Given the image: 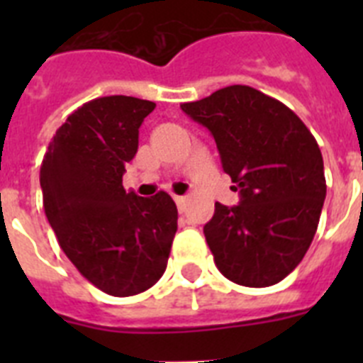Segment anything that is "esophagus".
<instances>
[{"label":"esophagus","mask_w":363,"mask_h":363,"mask_svg":"<svg viewBox=\"0 0 363 363\" xmlns=\"http://www.w3.org/2000/svg\"><path fill=\"white\" fill-rule=\"evenodd\" d=\"M174 201H176V205H178L179 213H184L185 205H187V198H185V196H174Z\"/></svg>","instance_id":"1"}]
</instances>
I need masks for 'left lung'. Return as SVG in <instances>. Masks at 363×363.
<instances>
[{"mask_svg":"<svg viewBox=\"0 0 363 363\" xmlns=\"http://www.w3.org/2000/svg\"><path fill=\"white\" fill-rule=\"evenodd\" d=\"M182 111L211 130L240 191V203L216 201L203 227L218 271L245 287L278 284L318 229L327 191L318 143L287 105L247 85L182 104Z\"/></svg>","mask_w":363,"mask_h":363,"instance_id":"1","label":"left lung"}]
</instances>
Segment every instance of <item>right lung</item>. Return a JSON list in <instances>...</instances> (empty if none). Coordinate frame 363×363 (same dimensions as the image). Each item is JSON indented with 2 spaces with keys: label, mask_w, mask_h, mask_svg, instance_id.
<instances>
[{
  "label": "right lung",
  "mask_w": 363,
  "mask_h": 363,
  "mask_svg": "<svg viewBox=\"0 0 363 363\" xmlns=\"http://www.w3.org/2000/svg\"><path fill=\"white\" fill-rule=\"evenodd\" d=\"M156 104L133 96L86 101L56 130L43 156V209L67 258L99 291L134 296L167 269L178 209L167 192L123 189L140 125Z\"/></svg>",
  "instance_id": "1"
}]
</instances>
